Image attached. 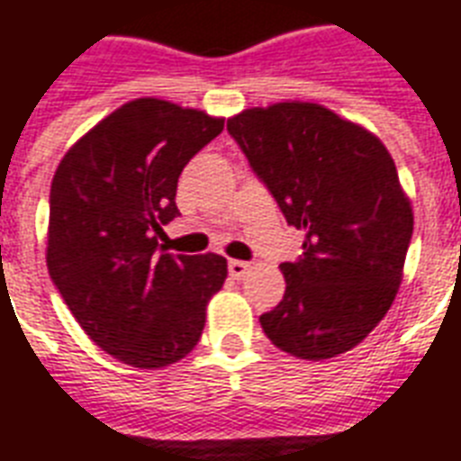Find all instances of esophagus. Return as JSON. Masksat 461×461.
<instances>
[{"label": "esophagus", "instance_id": "obj_1", "mask_svg": "<svg viewBox=\"0 0 461 461\" xmlns=\"http://www.w3.org/2000/svg\"><path fill=\"white\" fill-rule=\"evenodd\" d=\"M230 276L234 277V280H241V277H246V273L251 270V263H246V261H230Z\"/></svg>", "mask_w": 461, "mask_h": 461}]
</instances>
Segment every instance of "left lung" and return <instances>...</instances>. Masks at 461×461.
Wrapping results in <instances>:
<instances>
[{
    "mask_svg": "<svg viewBox=\"0 0 461 461\" xmlns=\"http://www.w3.org/2000/svg\"><path fill=\"white\" fill-rule=\"evenodd\" d=\"M290 227L304 231L277 307L261 314L270 343L302 360L357 346L392 307L413 234L394 159L367 130L316 104L249 108L227 121Z\"/></svg>",
    "mask_w": 461,
    "mask_h": 461,
    "instance_id": "obj_1",
    "label": "left lung"
}]
</instances>
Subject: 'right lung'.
Here are the masks:
<instances>
[{"label":"right lung","instance_id":"1","mask_svg":"<svg viewBox=\"0 0 461 461\" xmlns=\"http://www.w3.org/2000/svg\"><path fill=\"white\" fill-rule=\"evenodd\" d=\"M222 128L203 111L137 98L89 130L55 171L48 273L86 336L121 363L167 367L200 340L227 261L167 254L159 239L181 215L178 176Z\"/></svg>","mask_w":461,"mask_h":461}]
</instances>
